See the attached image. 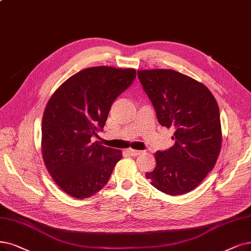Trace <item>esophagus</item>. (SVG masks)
Segmentation results:
<instances>
[{
  "label": "esophagus",
  "mask_w": 251,
  "mask_h": 251,
  "mask_svg": "<svg viewBox=\"0 0 251 251\" xmlns=\"http://www.w3.org/2000/svg\"><path fill=\"white\" fill-rule=\"evenodd\" d=\"M127 152L129 153V155H131V156H138V155H140V154L142 153V151L133 150V149H128V150H127Z\"/></svg>",
  "instance_id": "1"
}]
</instances>
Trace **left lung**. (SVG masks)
I'll use <instances>...</instances> for the list:
<instances>
[{"instance_id":"left-lung-1","label":"left lung","mask_w":251,"mask_h":251,"mask_svg":"<svg viewBox=\"0 0 251 251\" xmlns=\"http://www.w3.org/2000/svg\"><path fill=\"white\" fill-rule=\"evenodd\" d=\"M137 76L159 124L175 128V145L155 153L156 168L146 178L166 194L187 193L207 177L220 153L217 102L205 85L178 71L138 70Z\"/></svg>"}]
</instances>
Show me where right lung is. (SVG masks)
<instances>
[{"label": "right lung", "mask_w": 251, "mask_h": 251, "mask_svg": "<svg viewBox=\"0 0 251 251\" xmlns=\"http://www.w3.org/2000/svg\"><path fill=\"white\" fill-rule=\"evenodd\" d=\"M132 68L97 66L69 77L44 109L41 151L58 186L70 197L87 199L108 182L122 152L92 142L103 129L113 102L135 79Z\"/></svg>", "instance_id": "right-lung-1"}]
</instances>
